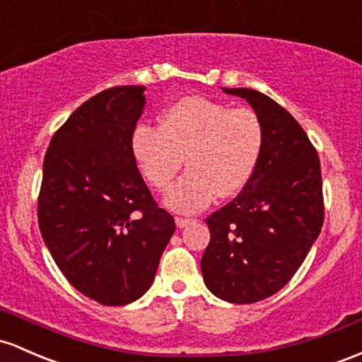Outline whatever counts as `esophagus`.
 <instances>
[{
	"instance_id": "obj_1",
	"label": "esophagus",
	"mask_w": 362,
	"mask_h": 362,
	"mask_svg": "<svg viewBox=\"0 0 362 362\" xmlns=\"http://www.w3.org/2000/svg\"><path fill=\"white\" fill-rule=\"evenodd\" d=\"M175 223H177L178 228H185V226H189L190 223H194V220H190V218L177 216V218H175Z\"/></svg>"
}]
</instances>
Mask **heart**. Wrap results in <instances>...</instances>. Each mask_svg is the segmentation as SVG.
I'll use <instances>...</instances> for the list:
<instances>
[{"label":"heart","mask_w":362,"mask_h":362,"mask_svg":"<svg viewBox=\"0 0 362 362\" xmlns=\"http://www.w3.org/2000/svg\"><path fill=\"white\" fill-rule=\"evenodd\" d=\"M264 148V125L252 108H230L201 96L178 99L161 113L160 125H139L132 153L156 190H166L178 172H189L166 196L175 211L196 213L218 197L247 187Z\"/></svg>","instance_id":"obj_1"}]
</instances>
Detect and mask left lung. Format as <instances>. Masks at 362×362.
Returning <instances> with one entry per match:
<instances>
[{"instance_id":"obj_1","label":"left lung","mask_w":362,"mask_h":362,"mask_svg":"<svg viewBox=\"0 0 362 362\" xmlns=\"http://www.w3.org/2000/svg\"><path fill=\"white\" fill-rule=\"evenodd\" d=\"M252 106L264 125V148L251 182L209 214L201 259L206 287L226 303L252 304L296 275L325 218L320 158L303 127L272 98L247 87L223 89Z\"/></svg>"}]
</instances>
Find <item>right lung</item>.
<instances>
[{
	"instance_id": "obj_1",
	"label": "right lung",
	"mask_w": 362,
	"mask_h": 362,
	"mask_svg": "<svg viewBox=\"0 0 362 362\" xmlns=\"http://www.w3.org/2000/svg\"><path fill=\"white\" fill-rule=\"evenodd\" d=\"M144 86L103 90L54 132L37 201L41 235L71 287L105 305H125L153 285L175 220L137 170L132 134Z\"/></svg>"
}]
</instances>
